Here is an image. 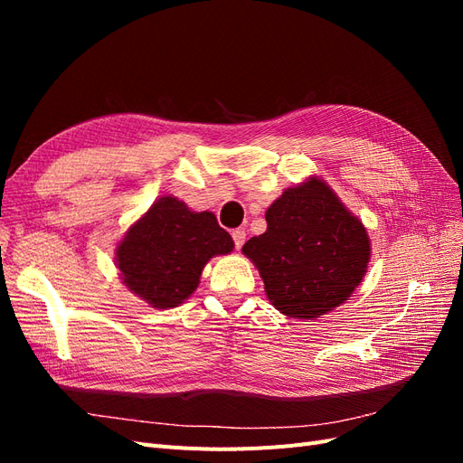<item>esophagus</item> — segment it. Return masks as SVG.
<instances>
[{
  "instance_id": "obj_1",
  "label": "esophagus",
  "mask_w": 463,
  "mask_h": 463,
  "mask_svg": "<svg viewBox=\"0 0 463 463\" xmlns=\"http://www.w3.org/2000/svg\"><path fill=\"white\" fill-rule=\"evenodd\" d=\"M232 237H233L235 249H241V247H243V243H245V237H247V233H245V230L237 228V230H233V232H232Z\"/></svg>"
}]
</instances>
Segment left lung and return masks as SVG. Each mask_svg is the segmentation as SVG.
I'll return each instance as SVG.
<instances>
[{
	"mask_svg": "<svg viewBox=\"0 0 463 463\" xmlns=\"http://www.w3.org/2000/svg\"><path fill=\"white\" fill-rule=\"evenodd\" d=\"M243 255L255 262L264 291L291 318H317L344 303L367 272V230L322 179L284 191L266 210V232Z\"/></svg>",
	"mask_w": 463,
	"mask_h": 463,
	"instance_id": "left-lung-1",
	"label": "left lung"
}]
</instances>
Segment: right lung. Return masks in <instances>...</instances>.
Returning a JSON list of instances; mask_svg holds the SVG:
<instances>
[{
    "label": "right lung",
    "instance_id": "obj_1",
    "mask_svg": "<svg viewBox=\"0 0 463 463\" xmlns=\"http://www.w3.org/2000/svg\"><path fill=\"white\" fill-rule=\"evenodd\" d=\"M232 249V235L213 213H191L175 197H162L125 233L116 260L125 286L152 307L170 309L197 289L210 259Z\"/></svg>",
    "mask_w": 463,
    "mask_h": 463
}]
</instances>
